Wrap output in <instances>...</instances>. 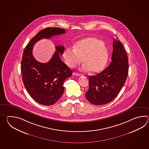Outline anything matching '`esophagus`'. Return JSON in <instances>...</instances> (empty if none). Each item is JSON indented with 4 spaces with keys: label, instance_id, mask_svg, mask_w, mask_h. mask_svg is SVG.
<instances>
[{
    "label": "esophagus",
    "instance_id": "34e87169",
    "mask_svg": "<svg viewBox=\"0 0 149 149\" xmlns=\"http://www.w3.org/2000/svg\"><path fill=\"white\" fill-rule=\"evenodd\" d=\"M73 75H74V76H81L82 74H80V73H76V72H73Z\"/></svg>",
    "mask_w": 149,
    "mask_h": 149
}]
</instances>
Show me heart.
Instances as JSON below:
<instances>
[{"label": "heart", "instance_id": "1", "mask_svg": "<svg viewBox=\"0 0 149 149\" xmlns=\"http://www.w3.org/2000/svg\"><path fill=\"white\" fill-rule=\"evenodd\" d=\"M63 57L68 67L73 68L81 61L84 71L98 73L103 69L107 62L108 51L101 40L94 37H88L79 40L74 48H67Z\"/></svg>", "mask_w": 149, "mask_h": 149}]
</instances>
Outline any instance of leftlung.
I'll use <instances>...</instances> for the list:
<instances>
[{"label":"left lung","mask_w":149,"mask_h":149,"mask_svg":"<svg viewBox=\"0 0 149 149\" xmlns=\"http://www.w3.org/2000/svg\"><path fill=\"white\" fill-rule=\"evenodd\" d=\"M128 73V59L120 41L113 38V53L109 65L96 76H89L86 97L95 105L107 104L118 95Z\"/></svg>","instance_id":"8db88e82"}]
</instances>
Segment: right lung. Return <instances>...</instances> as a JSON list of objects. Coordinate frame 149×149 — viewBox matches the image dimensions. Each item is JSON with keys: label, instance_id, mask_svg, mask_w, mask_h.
I'll list each match as a JSON object with an SVG mask.
<instances>
[{"label": "right lung", "instance_id": "add662e5", "mask_svg": "<svg viewBox=\"0 0 149 149\" xmlns=\"http://www.w3.org/2000/svg\"><path fill=\"white\" fill-rule=\"evenodd\" d=\"M66 30L59 28H47L41 30L29 42L23 54L21 69L24 85L29 95L37 102L44 105L55 104L63 93V83L72 76V71L60 58L65 48L56 46L47 63H42L32 55L33 47L41 39L64 34Z\"/></svg>", "mask_w": 149, "mask_h": 149}]
</instances>
